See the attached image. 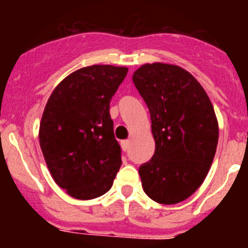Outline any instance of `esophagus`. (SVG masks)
Listing matches in <instances>:
<instances>
[{"mask_svg": "<svg viewBox=\"0 0 248 248\" xmlns=\"http://www.w3.org/2000/svg\"><path fill=\"white\" fill-rule=\"evenodd\" d=\"M121 147L124 151H127L129 147V140H124V141H121Z\"/></svg>", "mask_w": 248, "mask_h": 248, "instance_id": "esophagus-1", "label": "esophagus"}]
</instances>
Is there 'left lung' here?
Instances as JSON below:
<instances>
[{"label":"left lung","instance_id":"1","mask_svg":"<svg viewBox=\"0 0 248 248\" xmlns=\"http://www.w3.org/2000/svg\"><path fill=\"white\" fill-rule=\"evenodd\" d=\"M133 82L149 108L156 142L152 158L139 168L142 188L159 204H177L201 187L214 161V107L196 78L175 64H144Z\"/></svg>","mask_w":248,"mask_h":248}]
</instances>
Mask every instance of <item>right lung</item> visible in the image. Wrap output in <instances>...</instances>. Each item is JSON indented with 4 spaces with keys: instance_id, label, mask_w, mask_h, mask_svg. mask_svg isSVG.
I'll use <instances>...</instances> for the list:
<instances>
[{
    "instance_id": "1",
    "label": "right lung",
    "mask_w": 248,
    "mask_h": 248,
    "mask_svg": "<svg viewBox=\"0 0 248 248\" xmlns=\"http://www.w3.org/2000/svg\"><path fill=\"white\" fill-rule=\"evenodd\" d=\"M128 69L84 67L52 91L39 124V144L52 179L81 201L103 196L121 167L110 101Z\"/></svg>"
}]
</instances>
